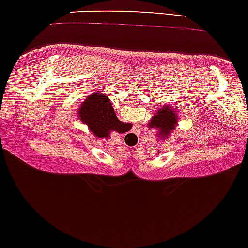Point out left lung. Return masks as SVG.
Here are the masks:
<instances>
[{
  "mask_svg": "<svg viewBox=\"0 0 248 248\" xmlns=\"http://www.w3.org/2000/svg\"><path fill=\"white\" fill-rule=\"evenodd\" d=\"M179 119L180 116L178 115V111L173 106L164 105V106H160L155 115L152 116V119L148 122V127L152 129H157V133H155L157 138L167 140L179 124Z\"/></svg>",
  "mask_w": 248,
  "mask_h": 248,
  "instance_id": "left-lung-1",
  "label": "left lung"
}]
</instances>
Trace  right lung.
I'll return each mask as SVG.
<instances>
[{
  "label": "right lung",
  "mask_w": 248,
  "mask_h": 248,
  "mask_svg": "<svg viewBox=\"0 0 248 248\" xmlns=\"http://www.w3.org/2000/svg\"><path fill=\"white\" fill-rule=\"evenodd\" d=\"M78 119L97 138H108L111 132H127L129 124L117 119L112 104L104 93H93L78 108Z\"/></svg>",
  "instance_id": "right-lung-1"
}]
</instances>
